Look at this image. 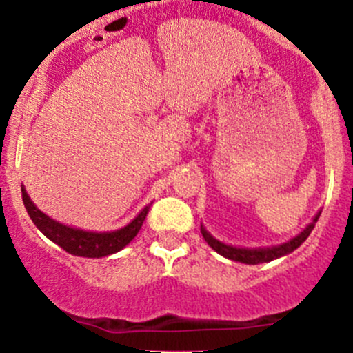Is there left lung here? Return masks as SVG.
<instances>
[{
	"label": "left lung",
	"mask_w": 353,
	"mask_h": 353,
	"mask_svg": "<svg viewBox=\"0 0 353 353\" xmlns=\"http://www.w3.org/2000/svg\"><path fill=\"white\" fill-rule=\"evenodd\" d=\"M319 216H321V212L314 217V221L306 226V228L303 230L298 236L291 239L289 242L282 243V245L266 247V249H240V247L226 245V243H223V242H219V240L214 239L210 233H207V230L203 228V226H200V232H202V236L205 239V242L212 247L217 254L225 256V258H228V259H233V261L245 263V265H259V263L273 261V259L281 258V256H285V254H289V252L294 251V249H298V247L301 245L306 239H308V235H310L312 230H314L315 223H317Z\"/></svg>",
	"instance_id": "1"
}]
</instances>
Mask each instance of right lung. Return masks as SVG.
I'll return each instance as SVG.
<instances>
[{
  "label": "right lung",
  "instance_id": "right-lung-1",
  "mask_svg": "<svg viewBox=\"0 0 353 353\" xmlns=\"http://www.w3.org/2000/svg\"><path fill=\"white\" fill-rule=\"evenodd\" d=\"M22 200L28 209L29 217L36 225V228L43 233V235L61 245L65 252L74 256H83V258H104V256L114 254V252L121 251L134 236L139 233L141 226H143L146 214L150 210V205L144 207L137 217L132 223H128L125 228L117 230V232L108 233H94V232H83V230L71 228L62 223L54 221L47 214H43L34 203L29 199L28 192L22 188Z\"/></svg>",
  "mask_w": 353,
  "mask_h": 353
}]
</instances>
